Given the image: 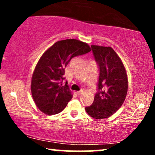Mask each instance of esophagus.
Listing matches in <instances>:
<instances>
[{"instance_id": "obj_1", "label": "esophagus", "mask_w": 155, "mask_h": 155, "mask_svg": "<svg viewBox=\"0 0 155 155\" xmlns=\"http://www.w3.org/2000/svg\"><path fill=\"white\" fill-rule=\"evenodd\" d=\"M83 93V90H80V91H78L77 92H76V94H77L78 95H81V94Z\"/></svg>"}]
</instances>
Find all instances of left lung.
I'll return each instance as SVG.
<instances>
[{
	"instance_id": "left-lung-1",
	"label": "left lung",
	"mask_w": 155,
	"mask_h": 155,
	"mask_svg": "<svg viewBox=\"0 0 155 155\" xmlns=\"http://www.w3.org/2000/svg\"><path fill=\"white\" fill-rule=\"evenodd\" d=\"M91 48L99 67V79L93 104L85 110L93 118L102 120L121 107L127 95L128 81L125 68L111 47L92 45Z\"/></svg>"
}]
</instances>
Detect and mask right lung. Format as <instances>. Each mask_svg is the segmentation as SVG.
<instances>
[{
	"label": "right lung",
	"mask_w": 155,
	"mask_h": 155,
	"mask_svg": "<svg viewBox=\"0 0 155 155\" xmlns=\"http://www.w3.org/2000/svg\"><path fill=\"white\" fill-rule=\"evenodd\" d=\"M90 51L84 42L66 39L54 43L42 54L31 80L32 96L41 111L53 115L66 107L72 94L66 84H62L65 67L73 58Z\"/></svg>",
	"instance_id": "1"
}]
</instances>
